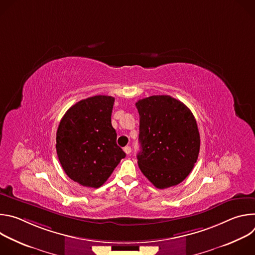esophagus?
I'll return each mask as SVG.
<instances>
[{
  "label": "esophagus",
  "instance_id": "esophagus-1",
  "mask_svg": "<svg viewBox=\"0 0 255 255\" xmlns=\"http://www.w3.org/2000/svg\"><path fill=\"white\" fill-rule=\"evenodd\" d=\"M124 151L126 154H130L131 153V147L130 146H125L124 147Z\"/></svg>",
  "mask_w": 255,
  "mask_h": 255
}]
</instances>
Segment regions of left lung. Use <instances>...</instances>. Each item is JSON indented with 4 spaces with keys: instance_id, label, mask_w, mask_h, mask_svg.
<instances>
[{
    "instance_id": "8db88e82",
    "label": "left lung",
    "mask_w": 255,
    "mask_h": 255,
    "mask_svg": "<svg viewBox=\"0 0 255 255\" xmlns=\"http://www.w3.org/2000/svg\"><path fill=\"white\" fill-rule=\"evenodd\" d=\"M139 113L138 165L157 189L181 183L200 151V133L190 109L170 96H151L135 104Z\"/></svg>"
}]
</instances>
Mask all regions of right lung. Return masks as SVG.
I'll list each match as a JSON object with an SVG mask.
<instances>
[{
  "mask_svg": "<svg viewBox=\"0 0 255 255\" xmlns=\"http://www.w3.org/2000/svg\"><path fill=\"white\" fill-rule=\"evenodd\" d=\"M115 99L95 96L71 106L56 132V152L67 176L88 188H100L126 153L111 123Z\"/></svg>",
  "mask_w": 255,
  "mask_h": 255,
  "instance_id": "right-lung-1",
  "label": "right lung"
}]
</instances>
